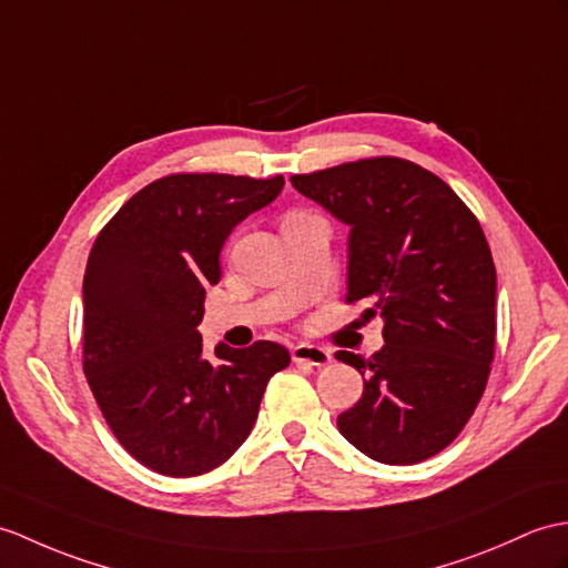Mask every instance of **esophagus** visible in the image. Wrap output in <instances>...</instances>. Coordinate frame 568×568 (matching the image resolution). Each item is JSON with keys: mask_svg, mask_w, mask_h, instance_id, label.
Instances as JSON below:
<instances>
[{"mask_svg": "<svg viewBox=\"0 0 568 568\" xmlns=\"http://www.w3.org/2000/svg\"><path fill=\"white\" fill-rule=\"evenodd\" d=\"M293 361L295 363H305V365H314V367H322L332 363V353L322 346H312V344H297L293 346Z\"/></svg>", "mask_w": 568, "mask_h": 568, "instance_id": "1", "label": "esophagus"}]
</instances>
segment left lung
Returning <instances> with one entry per match:
<instances>
[{"label": "left lung", "mask_w": 568, "mask_h": 568, "mask_svg": "<svg viewBox=\"0 0 568 568\" xmlns=\"http://www.w3.org/2000/svg\"><path fill=\"white\" fill-rule=\"evenodd\" d=\"M348 224V302H373L385 346L336 358L365 379L338 430L367 457L416 465L465 428L489 379L496 266L481 224L428 169L397 156L290 179Z\"/></svg>", "instance_id": "obj_1"}]
</instances>
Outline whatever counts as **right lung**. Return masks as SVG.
Returning a JSON list of instances; mask_svg holds the SVG:
<instances>
[{"label": "right lung", "mask_w": 568, "mask_h": 568, "mask_svg": "<svg viewBox=\"0 0 568 568\" xmlns=\"http://www.w3.org/2000/svg\"><path fill=\"white\" fill-rule=\"evenodd\" d=\"M283 186V176L171 174L130 197L91 248L84 375L118 443L166 477L227 463L290 363L273 341L217 344L207 358L197 334L224 242Z\"/></svg>", "instance_id": "1"}]
</instances>
